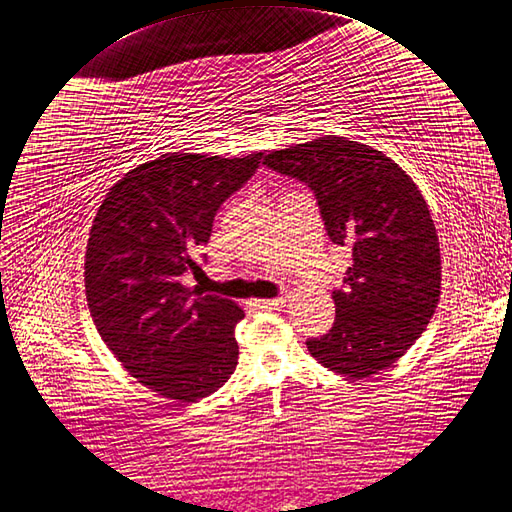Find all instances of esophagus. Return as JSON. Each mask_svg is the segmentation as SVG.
<instances>
[{
    "mask_svg": "<svg viewBox=\"0 0 512 512\" xmlns=\"http://www.w3.org/2000/svg\"><path fill=\"white\" fill-rule=\"evenodd\" d=\"M285 298L283 295H280V298H272V300H253L251 304L255 306V308H283L285 306Z\"/></svg>",
    "mask_w": 512,
    "mask_h": 512,
    "instance_id": "esophagus-1",
    "label": "esophagus"
}]
</instances>
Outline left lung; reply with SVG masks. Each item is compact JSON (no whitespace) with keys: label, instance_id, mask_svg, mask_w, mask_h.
<instances>
[{"label":"left lung","instance_id":"1","mask_svg":"<svg viewBox=\"0 0 512 512\" xmlns=\"http://www.w3.org/2000/svg\"><path fill=\"white\" fill-rule=\"evenodd\" d=\"M266 166L304 183L325 232L353 253L336 319L310 355L346 381L395 364L430 323L440 298V246L430 210L410 176L376 148L323 136L272 151Z\"/></svg>","mask_w":512,"mask_h":512}]
</instances>
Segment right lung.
I'll return each instance as SVG.
<instances>
[{
  "instance_id": "right-lung-1",
  "label": "right lung",
  "mask_w": 512,
  "mask_h": 512,
  "mask_svg": "<svg viewBox=\"0 0 512 512\" xmlns=\"http://www.w3.org/2000/svg\"><path fill=\"white\" fill-rule=\"evenodd\" d=\"M261 157L161 155L127 172L93 219L85 259L93 323L125 370L170 400H202L238 366L242 308L183 278L202 270L197 255L214 214Z\"/></svg>"
}]
</instances>
